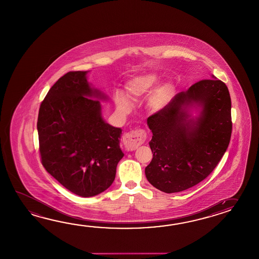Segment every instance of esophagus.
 Segmentation results:
<instances>
[{
    "mask_svg": "<svg viewBox=\"0 0 259 259\" xmlns=\"http://www.w3.org/2000/svg\"><path fill=\"white\" fill-rule=\"evenodd\" d=\"M147 132L143 129H135L130 132L126 133L122 138V142L127 150H137L140 145L146 141Z\"/></svg>",
    "mask_w": 259,
    "mask_h": 259,
    "instance_id": "esophagus-1",
    "label": "esophagus"
}]
</instances>
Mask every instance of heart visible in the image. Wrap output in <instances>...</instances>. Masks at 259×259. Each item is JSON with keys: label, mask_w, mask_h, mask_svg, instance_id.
Instances as JSON below:
<instances>
[{"label": "heart", "mask_w": 259, "mask_h": 259, "mask_svg": "<svg viewBox=\"0 0 259 259\" xmlns=\"http://www.w3.org/2000/svg\"><path fill=\"white\" fill-rule=\"evenodd\" d=\"M161 77L156 73H147L140 75L127 84V91L130 97L138 100L141 97L147 95L151 91V89L159 82ZM172 95V87L169 83H163L152 93L150 98V105L152 109H161L166 106L170 101ZM116 105L119 110L126 113L132 109V104L129 99L121 93H117L115 97Z\"/></svg>", "instance_id": "b5f03b06"}]
</instances>
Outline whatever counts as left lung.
<instances>
[{"mask_svg": "<svg viewBox=\"0 0 259 259\" xmlns=\"http://www.w3.org/2000/svg\"><path fill=\"white\" fill-rule=\"evenodd\" d=\"M200 103L201 116L186 122L185 104ZM153 158L146 178L156 189L174 193L188 190L213 172L224 155L232 132L231 100L222 80H199L179 93L163 109L148 118Z\"/></svg>", "mask_w": 259, "mask_h": 259, "instance_id": "1", "label": "left lung"}]
</instances>
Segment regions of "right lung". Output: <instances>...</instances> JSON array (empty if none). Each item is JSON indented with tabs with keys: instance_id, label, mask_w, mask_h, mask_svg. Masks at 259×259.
<instances>
[{
	"instance_id": "right-lung-1",
	"label": "right lung",
	"mask_w": 259,
	"mask_h": 259,
	"mask_svg": "<svg viewBox=\"0 0 259 259\" xmlns=\"http://www.w3.org/2000/svg\"><path fill=\"white\" fill-rule=\"evenodd\" d=\"M85 75L69 71L58 79L40 103L37 129L46 171L76 195L91 197L113 183L123 153L121 128L102 119L99 101L90 98L100 93Z\"/></svg>"
}]
</instances>
